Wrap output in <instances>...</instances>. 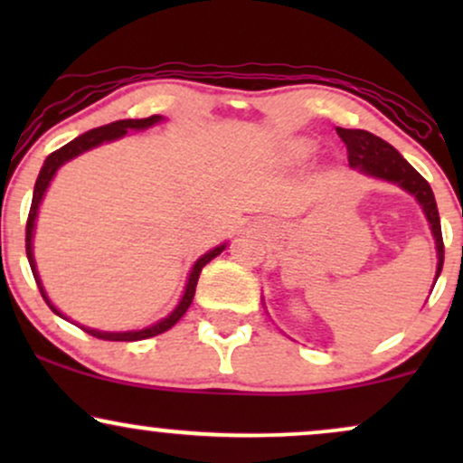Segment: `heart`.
<instances>
[{"label":"heart","mask_w":463,"mask_h":463,"mask_svg":"<svg viewBox=\"0 0 463 463\" xmlns=\"http://www.w3.org/2000/svg\"><path fill=\"white\" fill-rule=\"evenodd\" d=\"M316 152V146L309 139H294L291 143H287L285 147V161L291 165H300L305 161H309Z\"/></svg>","instance_id":"obj_1"}]
</instances>
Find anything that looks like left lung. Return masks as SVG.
<instances>
[{"label":"left lung","instance_id":"left-lung-1","mask_svg":"<svg viewBox=\"0 0 463 463\" xmlns=\"http://www.w3.org/2000/svg\"><path fill=\"white\" fill-rule=\"evenodd\" d=\"M339 139L346 143L348 147V163L350 167L357 169L364 176L385 180V183L396 184L409 195L418 200L422 206V213L427 217L429 226H431V235L435 239V250H438V268H435V280H438L439 272L444 265V241H442V226H439V213L438 204H435V195L431 191V184L427 183L416 169L409 165L402 154L394 150L390 143L381 139V137L372 135L365 130H348L337 128Z\"/></svg>","mask_w":463,"mask_h":463}]
</instances>
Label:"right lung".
Returning a JSON list of instances; mask_svg holds the SVG:
<instances>
[{
	"instance_id": "obj_1",
	"label": "right lung",
	"mask_w": 463,
	"mask_h": 463,
	"mask_svg": "<svg viewBox=\"0 0 463 463\" xmlns=\"http://www.w3.org/2000/svg\"><path fill=\"white\" fill-rule=\"evenodd\" d=\"M161 121H165V117L152 115V117H146V119H119V121H113V124L99 126V128L84 132V135H80L73 141H69L67 146L61 147V150L52 152L50 156L45 158L43 167H41L39 178H36V184H34V195H32L28 226H25V252H28V261H30L32 274H34V280H36V285H39L41 296H43L47 307H50V309L54 311L56 316H61L62 320H67V316L61 309H58L54 302L50 300V296H47L45 287H43V283H41L39 269H36L34 246H32V239H34V228H36V217H39V206L45 198V191H47V187H50L52 180H54L58 169H61L65 163L71 161V158H76V156H80V154L93 150V147L102 146V143H110V141L121 139V137H126L128 132H139V130L152 128V126L161 124ZM224 248H226V241L220 243V246H215L213 250H209V252H204L198 259V261L194 263V268H191V272H189L187 285H184V291H183V296H180L178 305L174 307V311L167 313L163 320L154 322L146 328H137V331H98V328H91V326H80V328H82L84 333L93 335V337H98V339H109V342H139V339H147V337H154V335H161L165 331H169V328H172L174 324H176L180 317L187 313L191 302H194L195 285H198L202 268H204V265L209 261H213L217 254L224 252Z\"/></svg>"
}]
</instances>
